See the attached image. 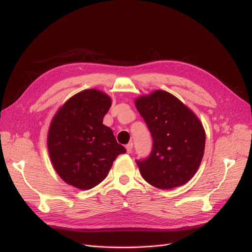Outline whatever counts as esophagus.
I'll list each match as a JSON object with an SVG mask.
<instances>
[{"label":"esophagus","instance_id":"34e87169","mask_svg":"<svg viewBox=\"0 0 252 252\" xmlns=\"http://www.w3.org/2000/svg\"><path fill=\"white\" fill-rule=\"evenodd\" d=\"M126 149L127 153H130L131 151H133V143H128L126 146Z\"/></svg>","mask_w":252,"mask_h":252}]
</instances>
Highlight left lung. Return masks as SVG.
Listing matches in <instances>:
<instances>
[{"instance_id":"8db88e82","label":"left lung","mask_w":252,"mask_h":252,"mask_svg":"<svg viewBox=\"0 0 252 252\" xmlns=\"http://www.w3.org/2000/svg\"><path fill=\"white\" fill-rule=\"evenodd\" d=\"M135 103L153 139L150 155L136 160L142 177L158 189L185 185L196 174L204 154L205 131L199 118L161 90Z\"/></svg>"}]
</instances>
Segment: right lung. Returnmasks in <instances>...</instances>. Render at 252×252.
Returning a JSON list of instances; mask_svg holds the SVG:
<instances>
[{
    "label": "right lung",
    "mask_w": 252,
    "mask_h": 252,
    "mask_svg": "<svg viewBox=\"0 0 252 252\" xmlns=\"http://www.w3.org/2000/svg\"><path fill=\"white\" fill-rule=\"evenodd\" d=\"M111 98L90 89L66 101L53 117L48 133V150L59 177L70 186L89 190L106 177L113 161L126 148L118 144L103 118Z\"/></svg>",
    "instance_id": "1"
}]
</instances>
